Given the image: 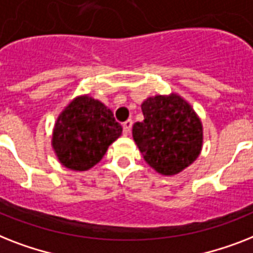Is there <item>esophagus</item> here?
<instances>
[{"instance_id":"obj_1","label":"esophagus","mask_w":253,"mask_h":253,"mask_svg":"<svg viewBox=\"0 0 253 253\" xmlns=\"http://www.w3.org/2000/svg\"><path fill=\"white\" fill-rule=\"evenodd\" d=\"M122 126H123V133H125V135H128L131 131V127H132V121L127 120L126 122L123 123Z\"/></svg>"}]
</instances>
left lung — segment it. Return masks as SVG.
<instances>
[{
    "mask_svg": "<svg viewBox=\"0 0 253 253\" xmlns=\"http://www.w3.org/2000/svg\"><path fill=\"white\" fill-rule=\"evenodd\" d=\"M144 120L133 123L132 137L148 165L161 175L179 174L200 155L203 123L178 93L156 94L141 102Z\"/></svg>",
    "mask_w": 253,
    "mask_h": 253,
    "instance_id": "left-lung-1",
    "label": "left lung"
}]
</instances>
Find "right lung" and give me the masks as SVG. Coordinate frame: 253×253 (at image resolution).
<instances>
[{"label":"right lung","instance_id":"1","mask_svg":"<svg viewBox=\"0 0 253 253\" xmlns=\"http://www.w3.org/2000/svg\"><path fill=\"white\" fill-rule=\"evenodd\" d=\"M122 135L105 104L80 94L62 109L55 120L52 148L61 165L74 171H87L101 161L109 145Z\"/></svg>","mask_w":253,"mask_h":253}]
</instances>
